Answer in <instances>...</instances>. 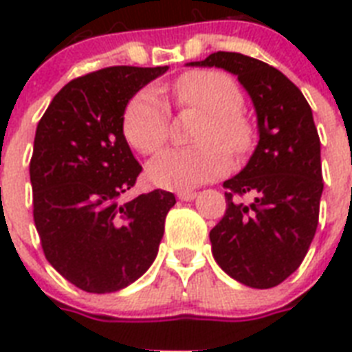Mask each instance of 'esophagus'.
Here are the masks:
<instances>
[{
	"mask_svg": "<svg viewBox=\"0 0 352 352\" xmlns=\"http://www.w3.org/2000/svg\"><path fill=\"white\" fill-rule=\"evenodd\" d=\"M177 197L181 199V201H193V199L197 197V193L195 192H179L177 193Z\"/></svg>",
	"mask_w": 352,
	"mask_h": 352,
	"instance_id": "1",
	"label": "esophagus"
}]
</instances>
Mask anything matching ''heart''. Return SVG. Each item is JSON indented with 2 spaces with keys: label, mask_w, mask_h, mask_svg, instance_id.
<instances>
[{
  "label": "heart",
  "mask_w": 352,
  "mask_h": 352,
  "mask_svg": "<svg viewBox=\"0 0 352 352\" xmlns=\"http://www.w3.org/2000/svg\"><path fill=\"white\" fill-rule=\"evenodd\" d=\"M182 107L208 113L195 148L168 149L148 166L149 181L164 190L188 192L217 179L230 168V155H243L252 144V126L241 113L245 96L239 85L221 71H192L171 85ZM127 144L142 155L157 153L170 135V107L159 91L144 89L133 96L122 118Z\"/></svg>",
  "instance_id": "heart-1"
}]
</instances>
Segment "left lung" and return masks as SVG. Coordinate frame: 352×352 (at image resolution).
<instances>
[{
  "instance_id": "left-lung-1",
  "label": "left lung",
  "mask_w": 352,
  "mask_h": 352,
  "mask_svg": "<svg viewBox=\"0 0 352 352\" xmlns=\"http://www.w3.org/2000/svg\"><path fill=\"white\" fill-rule=\"evenodd\" d=\"M188 65L225 69L252 98L259 142L245 168L223 184L226 212L210 241L230 278L272 289L298 270L318 228L323 177L312 109L281 71L256 58L219 51ZM243 195L250 204L239 201Z\"/></svg>"
}]
</instances>
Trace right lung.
Wrapping results in <instances>:
<instances>
[{
  "mask_svg": "<svg viewBox=\"0 0 352 352\" xmlns=\"http://www.w3.org/2000/svg\"><path fill=\"white\" fill-rule=\"evenodd\" d=\"M164 67L100 69L71 80L38 122L30 159L34 225L47 261L78 289L117 292L157 257L175 195L120 197L142 166L122 118L133 96Z\"/></svg>",
  "mask_w": 352,
  "mask_h": 352,
  "instance_id": "right-lung-1",
  "label": "right lung"
}]
</instances>
